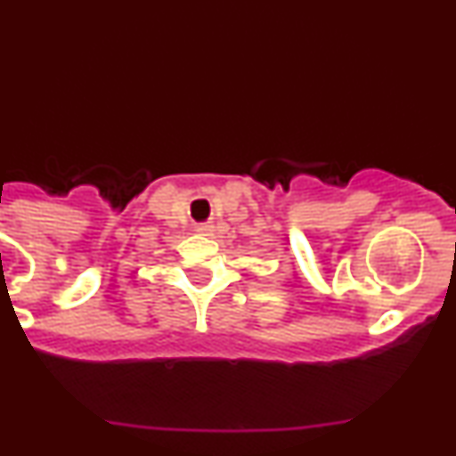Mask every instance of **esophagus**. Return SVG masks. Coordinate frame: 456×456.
<instances>
[{"label": "esophagus", "mask_w": 456, "mask_h": 456, "mask_svg": "<svg viewBox=\"0 0 456 456\" xmlns=\"http://www.w3.org/2000/svg\"><path fill=\"white\" fill-rule=\"evenodd\" d=\"M197 232H199V233L210 235V233L214 232V224H212V223H201V224H197Z\"/></svg>", "instance_id": "1"}]
</instances>
